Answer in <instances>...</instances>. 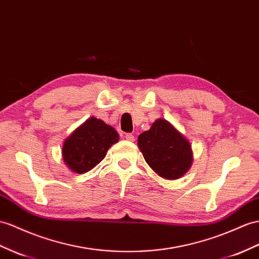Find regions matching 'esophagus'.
<instances>
[{"mask_svg": "<svg viewBox=\"0 0 259 259\" xmlns=\"http://www.w3.org/2000/svg\"><path fill=\"white\" fill-rule=\"evenodd\" d=\"M125 139H127L128 141H130V142H134L135 141V136L132 135V134H125Z\"/></svg>", "mask_w": 259, "mask_h": 259, "instance_id": "34e87169", "label": "esophagus"}]
</instances>
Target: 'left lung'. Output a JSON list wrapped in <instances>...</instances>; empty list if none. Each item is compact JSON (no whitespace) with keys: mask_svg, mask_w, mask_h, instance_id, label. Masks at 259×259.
Here are the masks:
<instances>
[{"mask_svg":"<svg viewBox=\"0 0 259 259\" xmlns=\"http://www.w3.org/2000/svg\"><path fill=\"white\" fill-rule=\"evenodd\" d=\"M138 147L149 166L165 180H178L193 163L189 141L165 119H157L139 136Z\"/></svg>","mask_w":259,"mask_h":259,"instance_id":"obj_1","label":"left lung"}]
</instances>
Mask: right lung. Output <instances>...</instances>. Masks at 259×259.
<instances>
[{
	"label": "right lung",
	"mask_w": 259,
	"mask_h": 259,
	"mask_svg": "<svg viewBox=\"0 0 259 259\" xmlns=\"http://www.w3.org/2000/svg\"><path fill=\"white\" fill-rule=\"evenodd\" d=\"M118 141L119 135L111 125L91 117L64 141L63 161L74 173L84 174L101 163L108 149Z\"/></svg>",
	"instance_id": "right-lung-1"
}]
</instances>
